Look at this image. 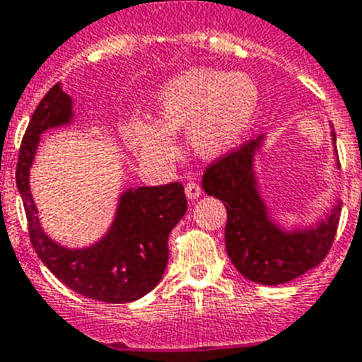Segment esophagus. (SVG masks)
Returning <instances> with one entry per match:
<instances>
[{
    "label": "esophagus",
    "instance_id": "34e87169",
    "mask_svg": "<svg viewBox=\"0 0 362 362\" xmlns=\"http://www.w3.org/2000/svg\"><path fill=\"white\" fill-rule=\"evenodd\" d=\"M185 194H187L188 199H197L199 195L203 194V190H201V185L195 183V181H188L187 185H185Z\"/></svg>",
    "mask_w": 362,
    "mask_h": 362
}]
</instances>
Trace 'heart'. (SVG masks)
<instances>
[{
    "instance_id": "1",
    "label": "heart",
    "mask_w": 362,
    "mask_h": 362,
    "mask_svg": "<svg viewBox=\"0 0 362 362\" xmlns=\"http://www.w3.org/2000/svg\"><path fill=\"white\" fill-rule=\"evenodd\" d=\"M258 104V86L246 73L190 69L159 89L158 122L132 118L125 136L151 163H170L177 154L172 134L183 131L199 156L215 158L233 147L250 129Z\"/></svg>"
}]
</instances>
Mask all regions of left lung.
<instances>
[{"instance_id":"left-lung-1","label":"left lung","mask_w":362,"mask_h":362,"mask_svg":"<svg viewBox=\"0 0 362 362\" xmlns=\"http://www.w3.org/2000/svg\"><path fill=\"white\" fill-rule=\"evenodd\" d=\"M332 136L336 141L334 131ZM260 140L258 136L211 161L203 188L226 206V251L238 273L257 284L280 285L325 260L336 238L341 206L310 230L285 233L274 226L255 185L253 154Z\"/></svg>"}]
</instances>
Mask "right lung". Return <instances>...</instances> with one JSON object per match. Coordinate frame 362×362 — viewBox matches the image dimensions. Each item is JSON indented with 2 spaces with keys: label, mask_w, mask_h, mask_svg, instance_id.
Listing matches in <instances>:
<instances>
[{
  "label": "right lung",
  "mask_w": 362,
  "mask_h": 362,
  "mask_svg": "<svg viewBox=\"0 0 362 362\" xmlns=\"http://www.w3.org/2000/svg\"><path fill=\"white\" fill-rule=\"evenodd\" d=\"M71 120V98L55 84L39 102L19 148L16 183L28 221L30 242L42 264L69 289L105 303L145 296L161 280L168 262V235L187 211L181 183L140 187L120 197L109 233L86 250H66L41 230L28 174L42 132Z\"/></svg>",
  "instance_id": "add662e5"
}]
</instances>
